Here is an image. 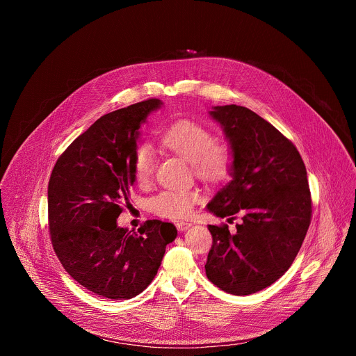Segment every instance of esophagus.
I'll return each instance as SVG.
<instances>
[{
	"mask_svg": "<svg viewBox=\"0 0 356 356\" xmlns=\"http://www.w3.org/2000/svg\"><path fill=\"white\" fill-rule=\"evenodd\" d=\"M190 227H191L190 222H177V224H176V228H177L180 232H184V231L188 229Z\"/></svg>",
	"mask_w": 356,
	"mask_h": 356,
	"instance_id": "1",
	"label": "esophagus"
}]
</instances>
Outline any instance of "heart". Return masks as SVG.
Wrapping results in <instances>:
<instances>
[{
	"label": "heart",
	"mask_w": 356,
	"mask_h": 356,
	"mask_svg": "<svg viewBox=\"0 0 356 356\" xmlns=\"http://www.w3.org/2000/svg\"><path fill=\"white\" fill-rule=\"evenodd\" d=\"M163 146L190 162L193 172L204 180L221 181L232 168V152L214 140L210 129L193 121H180L163 132ZM134 176L139 186H147L154 177L156 158L146 145L136 147L134 154ZM200 194L195 190H163L150 198V209L156 216L170 220H181L191 214Z\"/></svg>",
	"instance_id": "b5f03b06"
}]
</instances>
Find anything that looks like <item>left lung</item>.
I'll return each instance as SVG.
<instances>
[{
    "instance_id": "1",
    "label": "left lung",
    "mask_w": 356,
    "mask_h": 356,
    "mask_svg": "<svg viewBox=\"0 0 356 356\" xmlns=\"http://www.w3.org/2000/svg\"><path fill=\"white\" fill-rule=\"evenodd\" d=\"M229 142L231 180L207 204L217 217L242 221L236 231L209 225L213 246L206 275L221 290L246 296L264 290L291 266L312 221L307 170L296 146L246 107L210 111Z\"/></svg>"
}]
</instances>
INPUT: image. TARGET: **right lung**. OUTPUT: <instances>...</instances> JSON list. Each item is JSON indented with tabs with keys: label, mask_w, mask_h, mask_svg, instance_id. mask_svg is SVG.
<instances>
[{
	"label": "right lung",
	"mask_w": 356,
	"mask_h": 356,
	"mask_svg": "<svg viewBox=\"0 0 356 356\" xmlns=\"http://www.w3.org/2000/svg\"><path fill=\"white\" fill-rule=\"evenodd\" d=\"M162 104L150 98L98 118L50 175L47 213L55 253L77 283L106 298L142 293L156 276L166 245L177 236L173 224L159 220L146 221L138 232L117 224L135 183L139 128Z\"/></svg>",
	"instance_id": "right-lung-1"
}]
</instances>
